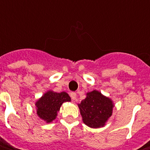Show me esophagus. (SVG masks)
Wrapping results in <instances>:
<instances>
[{
  "label": "esophagus",
  "mask_w": 150,
  "mask_h": 150,
  "mask_svg": "<svg viewBox=\"0 0 150 150\" xmlns=\"http://www.w3.org/2000/svg\"><path fill=\"white\" fill-rule=\"evenodd\" d=\"M70 96H71L72 100H76V98H77V93H70Z\"/></svg>",
  "instance_id": "obj_1"
}]
</instances>
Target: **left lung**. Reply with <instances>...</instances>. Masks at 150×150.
Here are the masks:
<instances>
[{"label":"left lung","instance_id":"1","mask_svg":"<svg viewBox=\"0 0 150 150\" xmlns=\"http://www.w3.org/2000/svg\"><path fill=\"white\" fill-rule=\"evenodd\" d=\"M83 122L93 129L105 126L112 116L114 103L98 90H93L86 93V98L78 104Z\"/></svg>","mask_w":150,"mask_h":150}]
</instances>
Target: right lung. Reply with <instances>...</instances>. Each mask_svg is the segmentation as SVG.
<instances>
[{"mask_svg": "<svg viewBox=\"0 0 150 150\" xmlns=\"http://www.w3.org/2000/svg\"><path fill=\"white\" fill-rule=\"evenodd\" d=\"M66 102H71V98L66 92L48 90L35 103L37 114L47 124L52 123L57 118L62 104Z\"/></svg>", "mask_w": 150, "mask_h": 150, "instance_id": "add662e5", "label": "right lung"}]
</instances>
